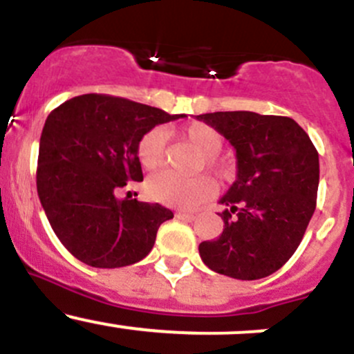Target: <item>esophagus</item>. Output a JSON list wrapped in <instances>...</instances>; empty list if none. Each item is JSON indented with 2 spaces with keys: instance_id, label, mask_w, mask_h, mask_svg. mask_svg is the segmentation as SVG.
<instances>
[{
  "instance_id": "obj_1",
  "label": "esophagus",
  "mask_w": 354,
  "mask_h": 354,
  "mask_svg": "<svg viewBox=\"0 0 354 354\" xmlns=\"http://www.w3.org/2000/svg\"><path fill=\"white\" fill-rule=\"evenodd\" d=\"M176 217L178 219H181V221H188V223H192V221H195V216L194 214H187V212H176Z\"/></svg>"
}]
</instances>
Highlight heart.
Wrapping results in <instances>:
<instances>
[{"label":"heart","mask_w":354,"mask_h":354,"mask_svg":"<svg viewBox=\"0 0 354 354\" xmlns=\"http://www.w3.org/2000/svg\"><path fill=\"white\" fill-rule=\"evenodd\" d=\"M181 135L185 140L190 142L194 147L202 152L200 167H207L210 173L221 181H227L233 178L234 167L230 159L221 156L223 151L224 137L219 130L202 121H194L181 128ZM166 145L167 133L164 128H151L145 131L137 144V157L142 167L147 171L159 169L166 160ZM149 198L154 202L164 203L174 209L188 210L195 209L202 202L209 200L216 192V185L209 176L181 178L171 171L154 174L149 178L145 185Z\"/></svg>","instance_id":"obj_1"}]
</instances>
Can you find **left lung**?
<instances>
[{"label":"left lung","mask_w":354,"mask_h":354,"mask_svg":"<svg viewBox=\"0 0 354 354\" xmlns=\"http://www.w3.org/2000/svg\"><path fill=\"white\" fill-rule=\"evenodd\" d=\"M197 120L236 149L238 174L221 203L224 230L198 245L214 272L255 281L279 270L301 243L315 212L319 152L288 116L219 111Z\"/></svg>","instance_id":"8db88e82"}]
</instances>
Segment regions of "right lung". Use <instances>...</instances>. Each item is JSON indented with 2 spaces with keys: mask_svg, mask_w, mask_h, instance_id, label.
Returning a JSON list of instances; mask_svg holds the SVG:
<instances>
[{
  "mask_svg": "<svg viewBox=\"0 0 354 354\" xmlns=\"http://www.w3.org/2000/svg\"><path fill=\"white\" fill-rule=\"evenodd\" d=\"M108 94H84L53 109L39 142L37 194L56 236L75 259L99 269L131 266L149 255L173 212L159 203L118 200L142 181L138 138L183 118Z\"/></svg>",
  "mask_w": 354,
  "mask_h": 354,
  "instance_id": "add662e5",
  "label": "right lung"
}]
</instances>
